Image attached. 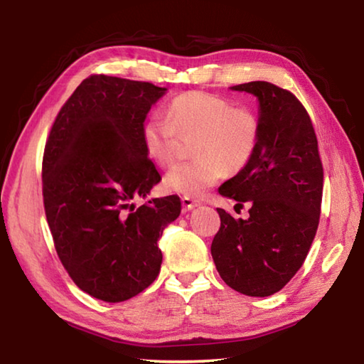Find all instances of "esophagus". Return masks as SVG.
Returning a JSON list of instances; mask_svg holds the SVG:
<instances>
[{
    "label": "esophagus",
    "mask_w": 364,
    "mask_h": 364,
    "mask_svg": "<svg viewBox=\"0 0 364 364\" xmlns=\"http://www.w3.org/2000/svg\"><path fill=\"white\" fill-rule=\"evenodd\" d=\"M181 204L184 207V210H191V208H194V207L199 205V200H196V199H193V197H189V196H184L183 199H181Z\"/></svg>",
    "instance_id": "1"
}]
</instances>
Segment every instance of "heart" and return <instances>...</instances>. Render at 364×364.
<instances>
[{
	"mask_svg": "<svg viewBox=\"0 0 364 364\" xmlns=\"http://www.w3.org/2000/svg\"><path fill=\"white\" fill-rule=\"evenodd\" d=\"M196 134L194 160L176 165L165 176V188L199 197L213 186L225 170H244L260 144L262 123L254 110L207 91H186L168 104L167 115L154 112L141 127L146 156L160 167L175 164L180 136Z\"/></svg>",
	"mask_w": 364,
	"mask_h": 364,
	"instance_id": "heart-1",
	"label": "heart"
}]
</instances>
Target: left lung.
<instances>
[{"mask_svg": "<svg viewBox=\"0 0 364 364\" xmlns=\"http://www.w3.org/2000/svg\"><path fill=\"white\" fill-rule=\"evenodd\" d=\"M260 101L262 136L254 159L220 186L247 220L223 208L212 242L218 273L234 291L268 297L281 291L304 264L318 230L323 164L310 115L294 93L269 82L232 86Z\"/></svg>", "mask_w": 364, "mask_h": 364, "instance_id": "left-lung-1", "label": "left lung"}]
</instances>
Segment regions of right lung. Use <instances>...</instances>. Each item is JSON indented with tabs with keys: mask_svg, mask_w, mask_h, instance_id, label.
<instances>
[{
	"mask_svg": "<svg viewBox=\"0 0 364 364\" xmlns=\"http://www.w3.org/2000/svg\"><path fill=\"white\" fill-rule=\"evenodd\" d=\"M165 88L91 75L64 102L43 152V204L67 273L91 297L123 301L159 276L157 241L181 212L178 196L136 207L162 180L141 127Z\"/></svg>",
	"mask_w": 364,
	"mask_h": 364,
	"instance_id": "right-lung-1",
	"label": "right lung"
}]
</instances>
